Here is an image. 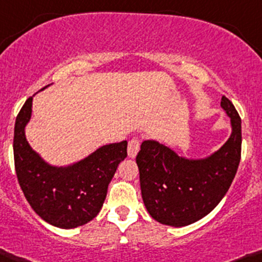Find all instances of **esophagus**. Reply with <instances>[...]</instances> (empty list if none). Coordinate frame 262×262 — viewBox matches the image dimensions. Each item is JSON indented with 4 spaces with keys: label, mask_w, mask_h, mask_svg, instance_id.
I'll return each mask as SVG.
<instances>
[{
    "label": "esophagus",
    "mask_w": 262,
    "mask_h": 262,
    "mask_svg": "<svg viewBox=\"0 0 262 262\" xmlns=\"http://www.w3.org/2000/svg\"><path fill=\"white\" fill-rule=\"evenodd\" d=\"M140 150V139L139 137H132V139L128 141V156L130 158H135L136 154L139 152Z\"/></svg>",
    "instance_id": "1"
}]
</instances>
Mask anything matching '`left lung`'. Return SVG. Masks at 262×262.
<instances>
[{
	"instance_id": "1",
	"label": "left lung",
	"mask_w": 262,
	"mask_h": 262,
	"mask_svg": "<svg viewBox=\"0 0 262 262\" xmlns=\"http://www.w3.org/2000/svg\"><path fill=\"white\" fill-rule=\"evenodd\" d=\"M221 106L231 117L232 135L209 158L187 160L152 140L141 144L136 163L142 199L158 222L172 227L196 222L230 189L241 159V118L226 96Z\"/></svg>"
}]
</instances>
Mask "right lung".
I'll list each match as a JSON object with an SVG mask.
<instances>
[{
  "label": "right lung",
  "mask_w": 262,
  "mask_h": 262,
  "mask_svg": "<svg viewBox=\"0 0 262 262\" xmlns=\"http://www.w3.org/2000/svg\"><path fill=\"white\" fill-rule=\"evenodd\" d=\"M31 104L29 97L15 122L13 159L18 184L31 208L48 223L60 228L85 225L101 211L118 164L127 156V141L99 147L68 168L48 165L26 141Z\"/></svg>",
  "instance_id": "1"
}]
</instances>
